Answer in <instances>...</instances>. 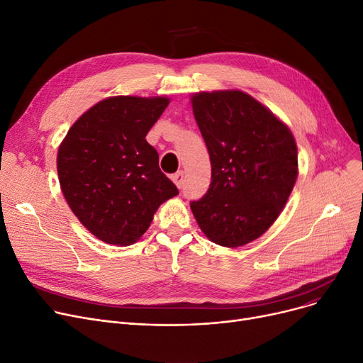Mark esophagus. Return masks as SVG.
I'll return each mask as SVG.
<instances>
[{
    "mask_svg": "<svg viewBox=\"0 0 363 363\" xmlns=\"http://www.w3.org/2000/svg\"><path fill=\"white\" fill-rule=\"evenodd\" d=\"M170 179L174 181V184H175L178 188H181V186H182V182H184V172H182V170L177 172V174H174V175L170 177Z\"/></svg>",
    "mask_w": 363,
    "mask_h": 363,
    "instance_id": "34e87169",
    "label": "esophagus"
}]
</instances>
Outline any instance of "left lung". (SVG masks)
Listing matches in <instances>:
<instances>
[{"label":"left lung","instance_id":"left-lung-1","mask_svg":"<svg viewBox=\"0 0 363 363\" xmlns=\"http://www.w3.org/2000/svg\"><path fill=\"white\" fill-rule=\"evenodd\" d=\"M191 106L212 164L211 188L191 211L208 240L237 249L284 211L298 175L297 144L290 128L244 91L196 92Z\"/></svg>","mask_w":363,"mask_h":363}]
</instances>
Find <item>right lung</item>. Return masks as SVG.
<instances>
[{
	"mask_svg": "<svg viewBox=\"0 0 363 363\" xmlns=\"http://www.w3.org/2000/svg\"><path fill=\"white\" fill-rule=\"evenodd\" d=\"M167 97L116 95L88 108L57 151V174L73 215L99 240L137 242L178 188L145 137Z\"/></svg>",
	"mask_w": 363,
	"mask_h": 363,
	"instance_id": "obj_1",
	"label": "right lung"
}]
</instances>
